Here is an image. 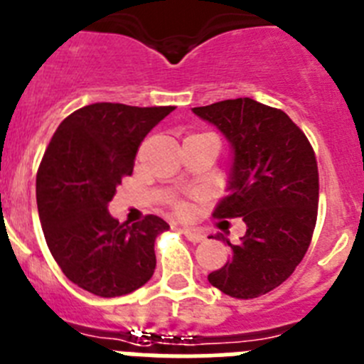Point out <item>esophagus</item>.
Instances as JSON below:
<instances>
[{
    "mask_svg": "<svg viewBox=\"0 0 364 364\" xmlns=\"http://www.w3.org/2000/svg\"><path fill=\"white\" fill-rule=\"evenodd\" d=\"M183 234H185V237L188 239L190 243H201V241H205V234L199 230H192V228H185L183 230Z\"/></svg>",
    "mask_w": 364,
    "mask_h": 364,
    "instance_id": "1",
    "label": "esophagus"
}]
</instances>
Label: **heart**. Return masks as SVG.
<instances>
[{
    "mask_svg": "<svg viewBox=\"0 0 364 364\" xmlns=\"http://www.w3.org/2000/svg\"><path fill=\"white\" fill-rule=\"evenodd\" d=\"M174 212L181 218H186L190 214V205L186 201H176L174 203Z\"/></svg>",
    "mask_w": 364,
    "mask_h": 364,
    "instance_id": "heart-1",
    "label": "heart"
}]
</instances>
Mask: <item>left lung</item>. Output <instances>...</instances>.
<instances>
[{"label":"left lung","instance_id":"obj_1","mask_svg":"<svg viewBox=\"0 0 364 364\" xmlns=\"http://www.w3.org/2000/svg\"><path fill=\"white\" fill-rule=\"evenodd\" d=\"M234 149L228 196L215 219L243 218L247 234L208 283L235 299L268 294L292 276L312 241L319 172L309 137L283 110L250 97L196 107ZM219 237V235H218Z\"/></svg>","mask_w":364,"mask_h":364}]
</instances>
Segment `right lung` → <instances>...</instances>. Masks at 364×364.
Listing matches in <instances>:
<instances>
[{"mask_svg": "<svg viewBox=\"0 0 364 364\" xmlns=\"http://www.w3.org/2000/svg\"><path fill=\"white\" fill-rule=\"evenodd\" d=\"M174 109L87 105L61 121L39 163L36 201L48 250L94 296H125L152 277L154 243L168 225L149 214L129 227L107 205L132 174L146 134Z\"/></svg>", "mask_w": 364, "mask_h": 364, "instance_id": "add662e5", "label": "right lung"}]
</instances>
